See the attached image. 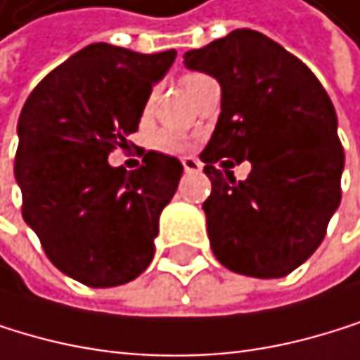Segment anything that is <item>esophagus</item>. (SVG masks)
Here are the masks:
<instances>
[{"mask_svg": "<svg viewBox=\"0 0 360 360\" xmlns=\"http://www.w3.org/2000/svg\"><path fill=\"white\" fill-rule=\"evenodd\" d=\"M182 167H184L186 174H200L202 172V162L198 158H191V156L182 158Z\"/></svg>", "mask_w": 360, "mask_h": 360, "instance_id": "obj_1", "label": "esophagus"}]
</instances>
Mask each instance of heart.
Here are the masks:
<instances>
[{"label": "heart", "instance_id": "heart-1", "mask_svg": "<svg viewBox=\"0 0 360 360\" xmlns=\"http://www.w3.org/2000/svg\"><path fill=\"white\" fill-rule=\"evenodd\" d=\"M204 80H208L204 73H186V75H182V89L188 91V89H193L195 84H200ZM158 145H160V148H165V150H180L182 141L176 134H160L158 136Z\"/></svg>", "mask_w": 360, "mask_h": 360}]
</instances>
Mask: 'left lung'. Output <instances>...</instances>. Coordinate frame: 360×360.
<instances>
[{"label": "left lung", "instance_id": "8db88e82", "mask_svg": "<svg viewBox=\"0 0 360 360\" xmlns=\"http://www.w3.org/2000/svg\"><path fill=\"white\" fill-rule=\"evenodd\" d=\"M186 69L221 86V115L200 154L212 254L234 274L283 278L323 241L341 202L337 112L313 71L254 30L184 53ZM250 160L237 181L231 167Z\"/></svg>", "mask_w": 360, "mask_h": 360}]
</instances>
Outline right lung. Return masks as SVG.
I'll use <instances>...</instances> for the list:
<instances>
[{"label":"right lung","instance_id":"right-lung-1","mask_svg":"<svg viewBox=\"0 0 360 360\" xmlns=\"http://www.w3.org/2000/svg\"><path fill=\"white\" fill-rule=\"evenodd\" d=\"M176 49L139 53L93 43L47 73L19 115L15 178L23 219L49 261L86 287L141 276L154 258L162 208L182 178L174 156L148 152L136 172L112 167Z\"/></svg>","mask_w":360,"mask_h":360}]
</instances>
